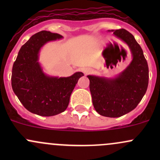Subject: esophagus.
<instances>
[{
	"label": "esophagus",
	"mask_w": 160,
	"mask_h": 160,
	"mask_svg": "<svg viewBox=\"0 0 160 160\" xmlns=\"http://www.w3.org/2000/svg\"><path fill=\"white\" fill-rule=\"evenodd\" d=\"M82 71H83V72L85 74V75H88V74L92 72L93 70H92L91 68H90V67H86V68H83V70H82Z\"/></svg>",
	"instance_id": "esophagus-1"
}]
</instances>
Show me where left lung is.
I'll return each mask as SVG.
<instances>
[{
	"label": "left lung",
	"mask_w": 160,
	"mask_h": 160,
	"mask_svg": "<svg viewBox=\"0 0 160 160\" xmlns=\"http://www.w3.org/2000/svg\"><path fill=\"white\" fill-rule=\"evenodd\" d=\"M129 48L132 59L129 65L114 77L88 75L92 102L99 114L118 118L137 107L149 83V67L141 46L133 35L123 28L108 30Z\"/></svg>",
	"instance_id": "1"
}]
</instances>
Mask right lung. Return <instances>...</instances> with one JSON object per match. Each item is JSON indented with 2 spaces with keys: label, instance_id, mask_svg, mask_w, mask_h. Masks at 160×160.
<instances>
[{
  "label": "right lung",
  "instance_id": "obj_1",
  "mask_svg": "<svg viewBox=\"0 0 160 160\" xmlns=\"http://www.w3.org/2000/svg\"><path fill=\"white\" fill-rule=\"evenodd\" d=\"M63 37L48 31H42L32 35L21 47L14 62L11 86L14 93L24 107L40 116L56 115L68 107L70 95L82 72H76L70 77L49 76L40 64L42 48L52 41Z\"/></svg>",
  "mask_w": 160,
  "mask_h": 160
}]
</instances>
